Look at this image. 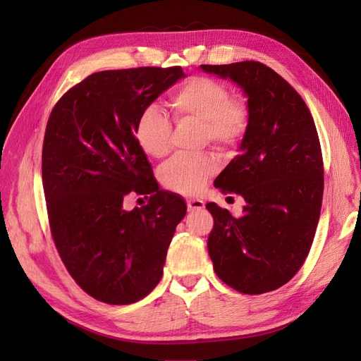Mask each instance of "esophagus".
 <instances>
[{
    "label": "esophagus",
    "mask_w": 361,
    "mask_h": 361,
    "mask_svg": "<svg viewBox=\"0 0 361 361\" xmlns=\"http://www.w3.org/2000/svg\"><path fill=\"white\" fill-rule=\"evenodd\" d=\"M187 204H188V211L190 212L199 211V209H203V207H204V202L202 199H190L187 202Z\"/></svg>",
    "instance_id": "1"
}]
</instances>
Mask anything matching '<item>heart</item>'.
<instances>
[{"mask_svg":"<svg viewBox=\"0 0 361 361\" xmlns=\"http://www.w3.org/2000/svg\"><path fill=\"white\" fill-rule=\"evenodd\" d=\"M171 108L178 120L192 118L202 123L203 141L231 146L244 135L248 111L244 104L232 101L227 87L207 76H194L183 82L171 96ZM135 138L145 154L162 158L171 150V122L157 104L141 110ZM216 170L212 155H178L159 171L166 188L180 194L199 192Z\"/></svg>","mask_w":361,"mask_h":361,"instance_id":"b5f03b06","label":"heart"}]
</instances>
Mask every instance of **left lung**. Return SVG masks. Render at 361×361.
<instances>
[{"instance_id": "1", "label": "left lung", "mask_w": 361, "mask_h": 361, "mask_svg": "<svg viewBox=\"0 0 361 361\" xmlns=\"http://www.w3.org/2000/svg\"><path fill=\"white\" fill-rule=\"evenodd\" d=\"M247 97L248 126L239 155L214 185L243 195V216L216 203L207 251L226 285L250 295L276 290L297 274L319 221L324 166L313 117L301 96L259 61L202 64Z\"/></svg>"}]
</instances>
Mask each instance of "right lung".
I'll return each mask as SVG.
<instances>
[{"label": "right lung", "instance_id": "right-lung-1", "mask_svg": "<svg viewBox=\"0 0 361 361\" xmlns=\"http://www.w3.org/2000/svg\"><path fill=\"white\" fill-rule=\"evenodd\" d=\"M185 76L179 66L96 72L49 116L42 180L51 233L72 279L102 302L154 290L187 214L180 195L159 190L135 138L141 110ZM130 190L152 193L149 203L126 212Z\"/></svg>", "mask_w": 361, "mask_h": 361}]
</instances>
